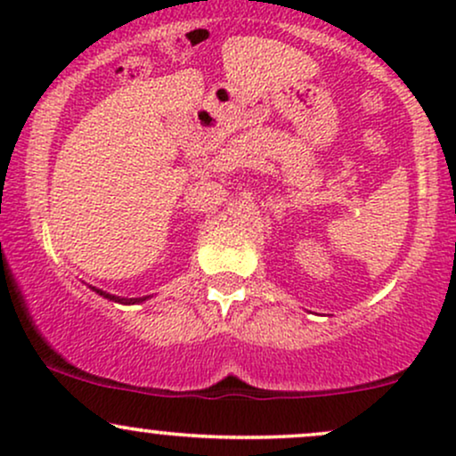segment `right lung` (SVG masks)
<instances>
[{
    "label": "right lung",
    "instance_id": "obj_1",
    "mask_svg": "<svg viewBox=\"0 0 456 456\" xmlns=\"http://www.w3.org/2000/svg\"><path fill=\"white\" fill-rule=\"evenodd\" d=\"M90 287L92 291H96L98 296H102V297H107V300H111V302H118V305H141V302H145L148 300L150 296H143V297H122V296H113V294H107V291H102V289H96V287H92V285H87Z\"/></svg>",
    "mask_w": 456,
    "mask_h": 456
}]
</instances>
